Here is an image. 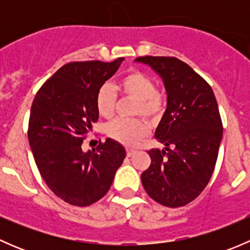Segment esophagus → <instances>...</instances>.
I'll use <instances>...</instances> for the list:
<instances>
[{"mask_svg": "<svg viewBox=\"0 0 250 250\" xmlns=\"http://www.w3.org/2000/svg\"><path fill=\"white\" fill-rule=\"evenodd\" d=\"M135 153V150L134 148H127V156L128 157H130V156H133Z\"/></svg>", "mask_w": 250, "mask_h": 250, "instance_id": "34e87169", "label": "esophagus"}]
</instances>
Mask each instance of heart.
<instances>
[{
    "instance_id": "heart-1",
    "label": "heart",
    "mask_w": 250,
    "mask_h": 250,
    "mask_svg": "<svg viewBox=\"0 0 250 250\" xmlns=\"http://www.w3.org/2000/svg\"><path fill=\"white\" fill-rule=\"evenodd\" d=\"M116 89L123 97L137 100L134 115L146 118H156L163 113L167 99L162 92L156 90V85L150 77L140 71H130L118 81ZM95 107L99 116L111 118L115 113L116 94L110 84H103L95 97ZM150 127L143 120H115L106 127V134L111 139L125 145H134L147 135Z\"/></svg>"
}]
</instances>
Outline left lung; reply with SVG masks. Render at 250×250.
<instances>
[{
	"instance_id": "left-lung-1",
	"label": "left lung",
	"mask_w": 250,
	"mask_h": 250,
	"mask_svg": "<svg viewBox=\"0 0 250 250\" xmlns=\"http://www.w3.org/2000/svg\"><path fill=\"white\" fill-rule=\"evenodd\" d=\"M162 77L167 110L155 137L166 150L151 148V165L141 174L147 195L162 206H186L208 185L223 138L213 89L186 62L174 57L137 58Z\"/></svg>"
}]
</instances>
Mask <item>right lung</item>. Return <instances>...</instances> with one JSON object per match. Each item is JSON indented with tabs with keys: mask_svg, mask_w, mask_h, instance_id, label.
Returning a JSON list of instances; mask_svg holds the SVG:
<instances>
[{
	"mask_svg": "<svg viewBox=\"0 0 250 250\" xmlns=\"http://www.w3.org/2000/svg\"><path fill=\"white\" fill-rule=\"evenodd\" d=\"M122 62L65 64L32 102L27 138L35 162L48 188L72 206L87 207L104 197L125 157V147L110 138L93 151L81 147L99 118L98 90Z\"/></svg>",
	"mask_w": 250,
	"mask_h": 250,
	"instance_id": "add662e5",
	"label": "right lung"
}]
</instances>
